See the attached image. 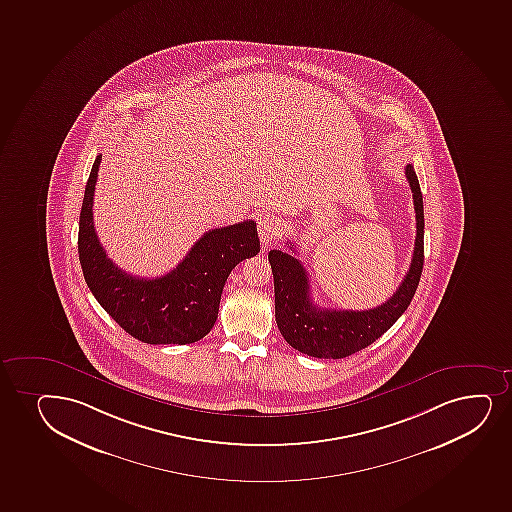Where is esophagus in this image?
<instances>
[{"mask_svg":"<svg viewBox=\"0 0 512 512\" xmlns=\"http://www.w3.org/2000/svg\"><path fill=\"white\" fill-rule=\"evenodd\" d=\"M258 232L263 246H268L282 232V224L273 213H263L258 220Z\"/></svg>","mask_w":512,"mask_h":512,"instance_id":"esophagus-1","label":"esophagus"}]
</instances>
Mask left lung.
Masks as SVG:
<instances>
[{
    "mask_svg": "<svg viewBox=\"0 0 512 512\" xmlns=\"http://www.w3.org/2000/svg\"><path fill=\"white\" fill-rule=\"evenodd\" d=\"M417 220V237L410 270L391 299L367 311H336L311 299L306 268L292 254L273 249L268 254L275 280V318L290 347L316 359H345L381 338L408 309L423 268V200L412 164L405 167ZM290 249L295 251L290 244Z\"/></svg>",
    "mask_w": 512,
    "mask_h": 512,
    "instance_id": "left-lung-1",
    "label": "left lung"
}]
</instances>
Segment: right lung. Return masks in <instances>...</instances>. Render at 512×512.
Returning <instances> with one entry per match:
<instances>
[{
  "mask_svg": "<svg viewBox=\"0 0 512 512\" xmlns=\"http://www.w3.org/2000/svg\"><path fill=\"white\" fill-rule=\"evenodd\" d=\"M102 155H97L83 194L78 256L90 292L104 311L136 340L150 345H186L210 333L230 271L259 253L256 222L212 229L164 277L140 278L107 258L95 234L94 191Z\"/></svg>",
  "mask_w": 512,
  "mask_h": 512,
  "instance_id": "1",
  "label": "right lung"
}]
</instances>
